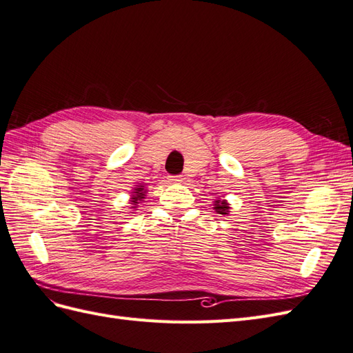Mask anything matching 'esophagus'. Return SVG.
<instances>
[{"label":"esophagus","instance_id":"34e87169","mask_svg":"<svg viewBox=\"0 0 353 353\" xmlns=\"http://www.w3.org/2000/svg\"><path fill=\"white\" fill-rule=\"evenodd\" d=\"M168 181H169V183H181V181H183V176H181V175H169Z\"/></svg>","mask_w":353,"mask_h":353}]
</instances>
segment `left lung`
<instances>
[{
    "instance_id": "left-lung-1",
    "label": "left lung",
    "mask_w": 353,
    "mask_h": 353,
    "mask_svg": "<svg viewBox=\"0 0 353 353\" xmlns=\"http://www.w3.org/2000/svg\"><path fill=\"white\" fill-rule=\"evenodd\" d=\"M228 209H230V206H228V203L225 200H216L215 201V210L218 213H221V215H227Z\"/></svg>"
}]
</instances>
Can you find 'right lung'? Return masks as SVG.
<instances>
[{"label":"right lung","instance_id":"1","mask_svg":"<svg viewBox=\"0 0 353 353\" xmlns=\"http://www.w3.org/2000/svg\"><path fill=\"white\" fill-rule=\"evenodd\" d=\"M134 193H135V196L132 199V205H137L138 200H143L144 199V188H141V185H137Z\"/></svg>","mask_w":353,"mask_h":353}]
</instances>
